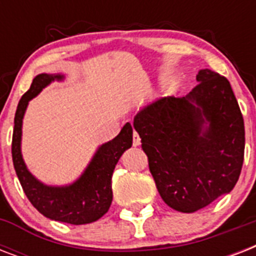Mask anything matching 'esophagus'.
Masks as SVG:
<instances>
[{
  "mask_svg": "<svg viewBox=\"0 0 256 256\" xmlns=\"http://www.w3.org/2000/svg\"><path fill=\"white\" fill-rule=\"evenodd\" d=\"M132 144H134L136 148L140 144V136H138V132H134V134H132Z\"/></svg>",
  "mask_w": 256,
  "mask_h": 256,
  "instance_id": "34e87169",
  "label": "esophagus"
}]
</instances>
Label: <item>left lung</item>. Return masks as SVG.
Segmentation results:
<instances>
[{"instance_id": "8db88e82", "label": "left lung", "mask_w": 256, "mask_h": 256, "mask_svg": "<svg viewBox=\"0 0 256 256\" xmlns=\"http://www.w3.org/2000/svg\"><path fill=\"white\" fill-rule=\"evenodd\" d=\"M187 96H164L134 116L164 203L194 212L228 194L240 175L244 122L227 78L199 70Z\"/></svg>"}]
</instances>
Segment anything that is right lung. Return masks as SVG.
I'll list each match as a JSON object with an SVG mask.
<instances>
[{
  "label": "right lung",
  "instance_id": "add662e5",
  "mask_svg": "<svg viewBox=\"0 0 256 256\" xmlns=\"http://www.w3.org/2000/svg\"><path fill=\"white\" fill-rule=\"evenodd\" d=\"M64 74H38L18 102L14 116L12 156L22 188L30 203L46 218L70 224L96 222L108 211L112 200V176L116 164L132 144V128L126 124L120 132L94 152L80 178L65 186H49L38 180L22 158V120L28 104L54 81H64Z\"/></svg>",
  "mask_w": 256,
  "mask_h": 256
}]
</instances>
